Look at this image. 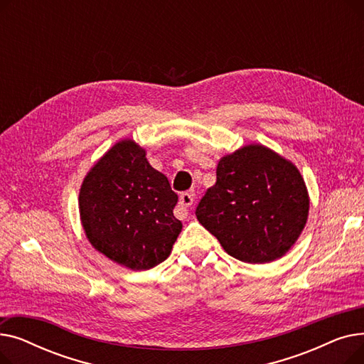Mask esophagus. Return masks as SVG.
I'll list each match as a JSON object with an SVG mask.
<instances>
[{
	"label": "esophagus",
	"mask_w": 364,
	"mask_h": 364,
	"mask_svg": "<svg viewBox=\"0 0 364 364\" xmlns=\"http://www.w3.org/2000/svg\"><path fill=\"white\" fill-rule=\"evenodd\" d=\"M193 196H195L193 193H187V192H186V193H181L178 206H177V209H176V214H177L178 218H181V220L187 218V215L190 214V213H188V211H190L188 208L193 205V200H195Z\"/></svg>",
	"instance_id": "34e87169"
}]
</instances>
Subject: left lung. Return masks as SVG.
Here are the masks:
<instances>
[{
    "mask_svg": "<svg viewBox=\"0 0 364 364\" xmlns=\"http://www.w3.org/2000/svg\"><path fill=\"white\" fill-rule=\"evenodd\" d=\"M310 198L299 169L262 144H246L217 165L196 217L233 258L265 264L282 258L309 218Z\"/></svg>",
    "mask_w": 364,
    "mask_h": 364,
    "instance_id": "8db88e82",
    "label": "left lung"
}]
</instances>
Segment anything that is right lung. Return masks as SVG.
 <instances>
[{"label": "right lung", "mask_w": 364, "mask_h": 364, "mask_svg": "<svg viewBox=\"0 0 364 364\" xmlns=\"http://www.w3.org/2000/svg\"><path fill=\"white\" fill-rule=\"evenodd\" d=\"M177 202L146 150L125 139L87 172L80 217L95 251L129 270H149L169 257L181 232L183 224L172 213Z\"/></svg>", "instance_id": "right-lung-1"}]
</instances>
